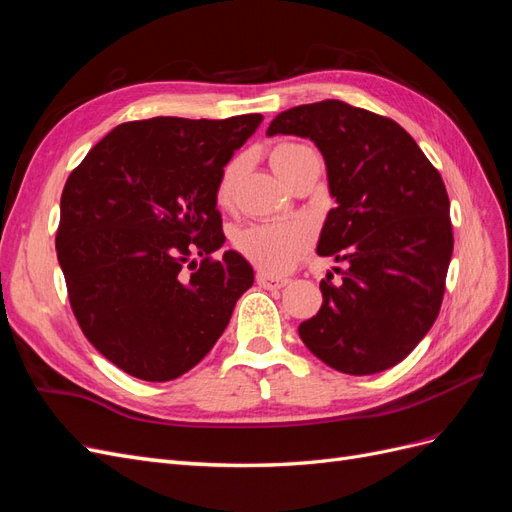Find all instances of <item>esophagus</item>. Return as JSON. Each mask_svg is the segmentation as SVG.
Wrapping results in <instances>:
<instances>
[{"label":"esophagus","instance_id":"1","mask_svg":"<svg viewBox=\"0 0 512 512\" xmlns=\"http://www.w3.org/2000/svg\"><path fill=\"white\" fill-rule=\"evenodd\" d=\"M256 282L260 288H267V290H273V288H284L286 286V280L284 277H273L269 273H258L256 275Z\"/></svg>","mask_w":512,"mask_h":512}]
</instances>
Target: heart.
Listing matches in <instances>:
<instances>
[{
    "mask_svg": "<svg viewBox=\"0 0 512 512\" xmlns=\"http://www.w3.org/2000/svg\"><path fill=\"white\" fill-rule=\"evenodd\" d=\"M312 151L299 143H280L271 151V166L284 181L290 166L297 162L303 153ZM239 162H230L218 183V203L222 207L230 205L232 190L239 177ZM237 250L265 273H286L294 262L301 258L307 250L309 235L301 224L294 222H277V224H256L250 228H243L235 237Z\"/></svg>",
    "mask_w": 512,
    "mask_h": 512,
    "instance_id": "heart-1",
    "label": "heart"
}]
</instances>
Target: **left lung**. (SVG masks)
Returning a JSON list of instances; mask_svg holds the SVG:
<instances>
[{
    "mask_svg": "<svg viewBox=\"0 0 512 512\" xmlns=\"http://www.w3.org/2000/svg\"><path fill=\"white\" fill-rule=\"evenodd\" d=\"M309 138L327 164L335 209L316 252L348 262L342 284L320 282L318 314L299 324L322 363L367 376L404 361L436 322L453 256L444 181L389 117L342 100L277 115L267 136Z\"/></svg>",
    "mask_w": 512,
    "mask_h": 512,
    "instance_id": "obj_1",
    "label": "left lung"
}]
</instances>
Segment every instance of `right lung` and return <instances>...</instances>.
Segmentation results:
<instances>
[{
  "instance_id": "1",
  "label": "right lung",
  "mask_w": 512,
  "mask_h": 512,
  "mask_svg": "<svg viewBox=\"0 0 512 512\" xmlns=\"http://www.w3.org/2000/svg\"><path fill=\"white\" fill-rule=\"evenodd\" d=\"M260 121L258 113L128 121L70 173L57 260L81 331L126 374L183 376L252 288L254 269L239 252L211 254L226 241L215 196L224 166Z\"/></svg>"
}]
</instances>
